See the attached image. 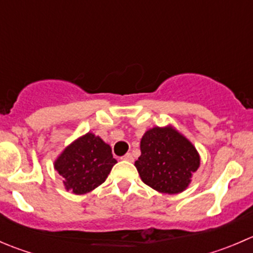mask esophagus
<instances>
[{"label":"esophagus","instance_id":"esophagus-1","mask_svg":"<svg viewBox=\"0 0 253 253\" xmlns=\"http://www.w3.org/2000/svg\"><path fill=\"white\" fill-rule=\"evenodd\" d=\"M122 160H126V162H133V157H132V154H129V153H127V154H125L124 157L121 158Z\"/></svg>","mask_w":253,"mask_h":253}]
</instances>
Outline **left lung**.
I'll use <instances>...</instances> for the list:
<instances>
[{"label":"left lung","mask_w":253,"mask_h":253,"mask_svg":"<svg viewBox=\"0 0 253 253\" xmlns=\"http://www.w3.org/2000/svg\"><path fill=\"white\" fill-rule=\"evenodd\" d=\"M200 165L201 157L195 145L172 125L145 131L141 157L134 162L143 182L168 195L183 192Z\"/></svg>","instance_id":"1"}]
</instances>
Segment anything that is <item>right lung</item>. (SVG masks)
<instances>
[{
  "mask_svg": "<svg viewBox=\"0 0 253 253\" xmlns=\"http://www.w3.org/2000/svg\"><path fill=\"white\" fill-rule=\"evenodd\" d=\"M116 163L110 145L88 132L70 143L58 154L53 168L62 177L66 191L85 195L106 180Z\"/></svg>",
  "mask_w": 253,
  "mask_h": 253,
  "instance_id": "1",
  "label": "right lung"
}]
</instances>
